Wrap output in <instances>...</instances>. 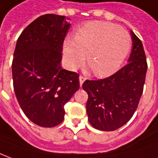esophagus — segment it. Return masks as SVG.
I'll list each match as a JSON object with an SVG mask.
<instances>
[{"label":"esophagus","mask_w":158,"mask_h":158,"mask_svg":"<svg viewBox=\"0 0 158 158\" xmlns=\"http://www.w3.org/2000/svg\"><path fill=\"white\" fill-rule=\"evenodd\" d=\"M86 80V78L84 77H82V76H80L79 77V81H80V86L82 85V83L84 82V81Z\"/></svg>","instance_id":"1"}]
</instances>
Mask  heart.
Listing matches in <instances>:
<instances>
[{"label":"heart","instance_id":"heart-1","mask_svg":"<svg viewBox=\"0 0 158 158\" xmlns=\"http://www.w3.org/2000/svg\"><path fill=\"white\" fill-rule=\"evenodd\" d=\"M131 47L129 32L105 21H90L77 29L75 39L68 38L64 44V56L70 69H76L86 59L92 72L100 77L114 74Z\"/></svg>","mask_w":158,"mask_h":158}]
</instances>
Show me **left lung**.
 Segmentation results:
<instances>
[{
  "label": "left lung",
  "instance_id": "8db88e82",
  "mask_svg": "<svg viewBox=\"0 0 158 158\" xmlns=\"http://www.w3.org/2000/svg\"><path fill=\"white\" fill-rule=\"evenodd\" d=\"M132 49L128 64L101 80H86L82 89L89 94L86 104L89 123L101 131H114L132 117L143 94L147 71L141 40L131 31Z\"/></svg>",
  "mask_w": 158,
  "mask_h": 158
}]
</instances>
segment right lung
Wrapping results in <instances>:
<instances>
[{"label":"right lung","mask_w":158,"mask_h":158,"mask_svg":"<svg viewBox=\"0 0 158 158\" xmlns=\"http://www.w3.org/2000/svg\"><path fill=\"white\" fill-rule=\"evenodd\" d=\"M69 27L65 16L42 15L25 28L16 43L12 64L15 95L26 116L40 127L63 122L64 106L80 87L77 73L61 68Z\"/></svg>","instance_id":"right-lung-1"}]
</instances>
